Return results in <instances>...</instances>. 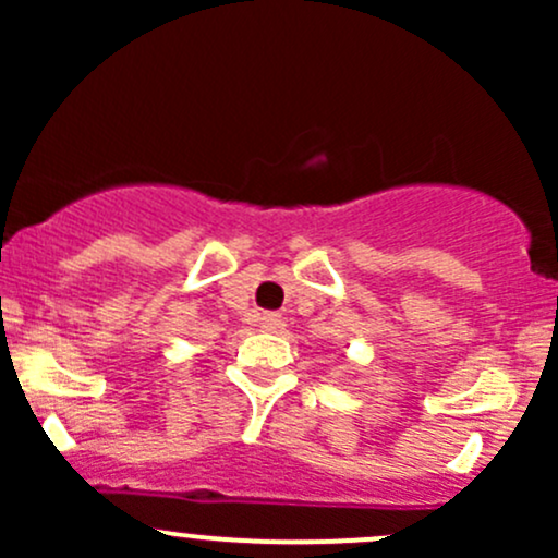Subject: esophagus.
<instances>
[{"label": "esophagus", "instance_id": "34e87169", "mask_svg": "<svg viewBox=\"0 0 558 558\" xmlns=\"http://www.w3.org/2000/svg\"><path fill=\"white\" fill-rule=\"evenodd\" d=\"M257 319H259V328L267 332H275V330L283 328V317H280L278 312H262Z\"/></svg>", "mask_w": 558, "mask_h": 558}]
</instances>
